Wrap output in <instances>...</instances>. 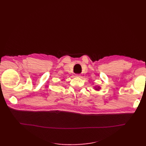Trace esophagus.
<instances>
[{"mask_svg": "<svg viewBox=\"0 0 146 146\" xmlns=\"http://www.w3.org/2000/svg\"><path fill=\"white\" fill-rule=\"evenodd\" d=\"M76 77H78V78H79V77H80V74H76Z\"/></svg>", "mask_w": 146, "mask_h": 146, "instance_id": "obj_1", "label": "esophagus"}]
</instances>
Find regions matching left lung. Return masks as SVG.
<instances>
[{"label": "left lung", "instance_id": "left-lung-1", "mask_svg": "<svg viewBox=\"0 0 146 146\" xmlns=\"http://www.w3.org/2000/svg\"><path fill=\"white\" fill-rule=\"evenodd\" d=\"M95 88V90H99V89H100V87L99 86H96V87H94Z\"/></svg>", "mask_w": 146, "mask_h": 146}]
</instances>
